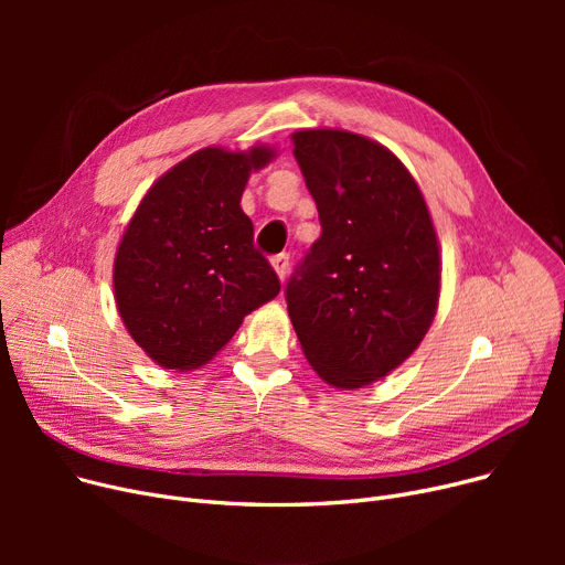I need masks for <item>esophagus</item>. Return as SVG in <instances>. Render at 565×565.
I'll return each instance as SVG.
<instances>
[{
  "mask_svg": "<svg viewBox=\"0 0 565 565\" xmlns=\"http://www.w3.org/2000/svg\"><path fill=\"white\" fill-rule=\"evenodd\" d=\"M273 267H275L277 277L284 281L286 275H288V254H277V256H273Z\"/></svg>",
  "mask_w": 565,
  "mask_h": 565,
  "instance_id": "esophagus-1",
  "label": "esophagus"
}]
</instances>
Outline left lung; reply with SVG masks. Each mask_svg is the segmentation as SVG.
I'll list each match as a JSON object with an SVG mask.
<instances>
[{
	"label": "left lung",
	"mask_w": 565,
	"mask_h": 565,
	"mask_svg": "<svg viewBox=\"0 0 565 565\" xmlns=\"http://www.w3.org/2000/svg\"><path fill=\"white\" fill-rule=\"evenodd\" d=\"M322 233L286 286L313 371L360 390L398 369L437 311L441 260L419 185L382 143L332 128L292 135Z\"/></svg>",
	"instance_id": "8db88e82"
}]
</instances>
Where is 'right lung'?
Listing matches in <instances>:
<instances>
[{
  "mask_svg": "<svg viewBox=\"0 0 565 565\" xmlns=\"http://www.w3.org/2000/svg\"><path fill=\"white\" fill-rule=\"evenodd\" d=\"M273 158L267 146L201 148L137 205L114 258V300L135 343L162 369L207 364L247 313L279 295L241 207L249 173Z\"/></svg>",
  "mask_w": 565,
  "mask_h": 565,
  "instance_id": "obj_1",
  "label": "right lung"
}]
</instances>
